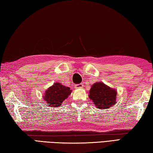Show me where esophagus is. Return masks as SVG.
I'll list each match as a JSON object with an SVG mask.
<instances>
[{
  "label": "esophagus",
  "instance_id": "1",
  "mask_svg": "<svg viewBox=\"0 0 153 153\" xmlns=\"http://www.w3.org/2000/svg\"><path fill=\"white\" fill-rule=\"evenodd\" d=\"M83 86H84V85H83V84H76V86H75V88L77 89H79V88H83Z\"/></svg>",
  "mask_w": 153,
  "mask_h": 153
}]
</instances>
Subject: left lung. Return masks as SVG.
I'll list each match as a JSON object with an SVG mask.
<instances>
[{
    "label": "left lung",
    "mask_w": 153,
    "mask_h": 153,
    "mask_svg": "<svg viewBox=\"0 0 153 153\" xmlns=\"http://www.w3.org/2000/svg\"><path fill=\"white\" fill-rule=\"evenodd\" d=\"M117 90L102 82H97L92 86L89 98L97 108L107 109L115 105Z\"/></svg>",
    "instance_id": "1"
}]
</instances>
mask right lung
<instances>
[{
  "instance_id": "obj_1",
  "label": "right lung",
  "mask_w": 153,
  "mask_h": 153,
  "mask_svg": "<svg viewBox=\"0 0 153 153\" xmlns=\"http://www.w3.org/2000/svg\"><path fill=\"white\" fill-rule=\"evenodd\" d=\"M71 92L70 88L56 82L46 90L43 98L47 102V105L49 107H61L62 102L71 94Z\"/></svg>"
}]
</instances>
